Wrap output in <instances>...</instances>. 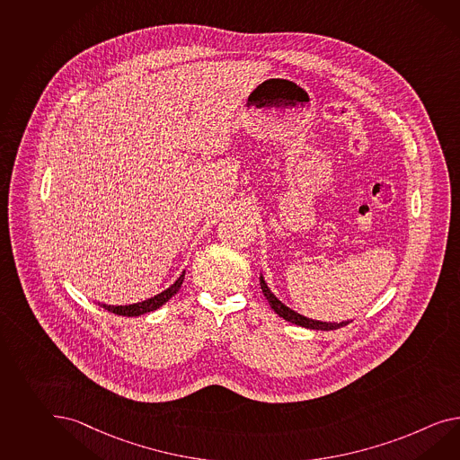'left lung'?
<instances>
[{
    "label": "left lung",
    "mask_w": 460,
    "mask_h": 460,
    "mask_svg": "<svg viewBox=\"0 0 460 460\" xmlns=\"http://www.w3.org/2000/svg\"><path fill=\"white\" fill-rule=\"evenodd\" d=\"M260 287H261V292L265 295V298L269 300V304H270L271 308H273V312L279 314L283 320L292 322L295 325H300V327H305V329L335 330L341 329V327L349 323V322H341V323H335V322H333V323H332V322H318V320L304 317V315L294 312L292 308L283 305L282 302H280L275 295L271 294L270 288L267 287V283L263 280V277H260Z\"/></svg>",
    "instance_id": "obj_1"
}]
</instances>
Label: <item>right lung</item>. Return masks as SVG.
Segmentation results:
<instances>
[{
    "mask_svg": "<svg viewBox=\"0 0 460 460\" xmlns=\"http://www.w3.org/2000/svg\"><path fill=\"white\" fill-rule=\"evenodd\" d=\"M183 279H185V271L178 277L177 282L173 283L172 287H168L165 292H162V294L155 295L152 298H148V300H143L140 304H133V305H106V304H100V306H103L105 310L108 312H113V314H117V315H123V317H138V315H143V314H148V312H154L156 308H160V306L166 304L173 295L177 294L178 290H180V287H181V283H183Z\"/></svg>",
    "mask_w": 460,
    "mask_h": 460,
    "instance_id": "obj_1",
    "label": "right lung"
}]
</instances>
